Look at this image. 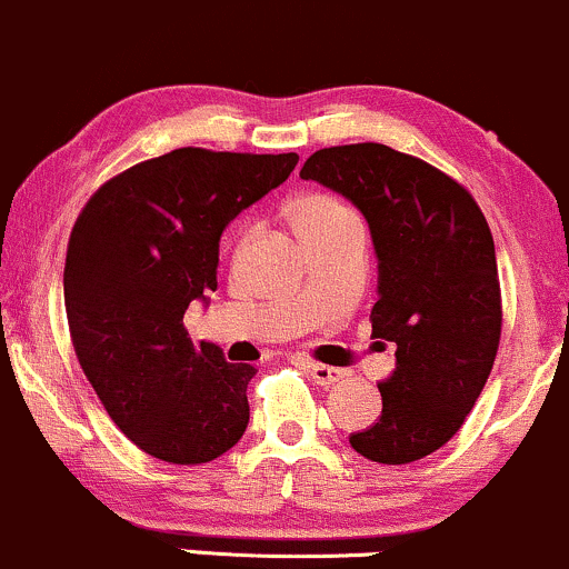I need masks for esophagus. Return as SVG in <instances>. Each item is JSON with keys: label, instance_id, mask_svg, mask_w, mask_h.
Returning <instances> with one entry per match:
<instances>
[{"label": "esophagus", "instance_id": "esophagus-1", "mask_svg": "<svg viewBox=\"0 0 569 569\" xmlns=\"http://www.w3.org/2000/svg\"><path fill=\"white\" fill-rule=\"evenodd\" d=\"M306 368H309L311 379L322 387H330V385H336V381L343 379V370H338L333 366H322V362H309Z\"/></svg>", "mask_w": 569, "mask_h": 569}]
</instances>
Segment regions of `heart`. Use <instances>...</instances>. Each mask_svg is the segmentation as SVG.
I'll list each match as a JSON object with an SVG mask.
<instances>
[{
    "mask_svg": "<svg viewBox=\"0 0 569 569\" xmlns=\"http://www.w3.org/2000/svg\"><path fill=\"white\" fill-rule=\"evenodd\" d=\"M287 217H290L298 239H301L306 247L317 244V241H325V239H333V236H338V233L357 231V228H360V220H357V214L352 212V209L330 193L298 196V199H292L290 207H287Z\"/></svg>",
    "mask_w": 569,
    "mask_h": 569,
    "instance_id": "obj_1",
    "label": "heart"
}]
</instances>
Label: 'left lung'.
I'll return each mask as SVG.
<instances>
[{"label":"left lung","mask_w":569,"mask_h":569,"mask_svg":"<svg viewBox=\"0 0 569 569\" xmlns=\"http://www.w3.org/2000/svg\"><path fill=\"white\" fill-rule=\"evenodd\" d=\"M301 180L349 199L379 258L373 338L395 343L381 417L349 443L381 465L417 462L455 438L487 385L502 306L495 239L473 196L436 166L362 142L317 150Z\"/></svg>","instance_id":"8db88e82"}]
</instances>
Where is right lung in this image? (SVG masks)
Masks as SVG:
<instances>
[{"instance_id":"add662e5","label":"right lung","mask_w":569,"mask_h":569,"mask_svg":"<svg viewBox=\"0 0 569 569\" xmlns=\"http://www.w3.org/2000/svg\"><path fill=\"white\" fill-rule=\"evenodd\" d=\"M296 163V152L180 147L112 177L82 207L63 266L69 333L107 413L144 455L201 465L244 436L254 366L193 343L182 319L217 290L228 222Z\"/></svg>"}]
</instances>
